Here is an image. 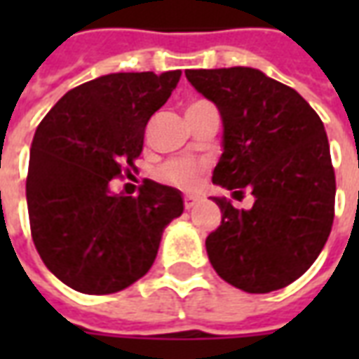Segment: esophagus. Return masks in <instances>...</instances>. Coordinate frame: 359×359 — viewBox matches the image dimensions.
I'll return each instance as SVG.
<instances>
[{"label":"esophagus","instance_id":"esophagus-1","mask_svg":"<svg viewBox=\"0 0 359 359\" xmlns=\"http://www.w3.org/2000/svg\"><path fill=\"white\" fill-rule=\"evenodd\" d=\"M196 203H198V198H196V196H184V208H187V210H192Z\"/></svg>","mask_w":359,"mask_h":359}]
</instances>
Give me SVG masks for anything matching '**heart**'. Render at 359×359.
I'll use <instances>...</instances> for the list:
<instances>
[{"instance_id":"obj_1","label":"heart","mask_w":359,"mask_h":359,"mask_svg":"<svg viewBox=\"0 0 359 359\" xmlns=\"http://www.w3.org/2000/svg\"><path fill=\"white\" fill-rule=\"evenodd\" d=\"M200 165L190 159H171L161 167V179L165 182H171L175 187L192 188L198 182Z\"/></svg>"}]
</instances>
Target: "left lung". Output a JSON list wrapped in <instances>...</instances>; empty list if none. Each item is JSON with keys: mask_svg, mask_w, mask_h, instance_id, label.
<instances>
[{"mask_svg": "<svg viewBox=\"0 0 359 359\" xmlns=\"http://www.w3.org/2000/svg\"><path fill=\"white\" fill-rule=\"evenodd\" d=\"M184 74L223 121L213 182L254 196L250 210L211 198L221 208V225L205 238L211 265L244 292L285 288L311 267L331 234L337 184L323 123L296 90L252 67Z\"/></svg>", "mask_w": 359, "mask_h": 359, "instance_id": "obj_1", "label": "left lung"}]
</instances>
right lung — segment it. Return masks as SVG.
<instances>
[{"label": "right lung", "instance_id": "right-lung-1", "mask_svg": "<svg viewBox=\"0 0 359 359\" xmlns=\"http://www.w3.org/2000/svg\"><path fill=\"white\" fill-rule=\"evenodd\" d=\"M180 79L113 73L84 82L38 125L30 148L27 203L46 267L82 294H113L154 265L165 226L182 215L180 190L144 180L133 196L109 182L142 154L149 117Z\"/></svg>", "mask_w": 359, "mask_h": 359}]
</instances>
